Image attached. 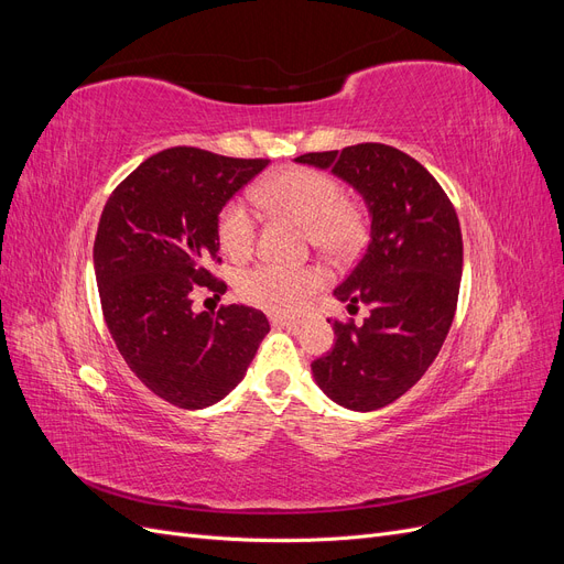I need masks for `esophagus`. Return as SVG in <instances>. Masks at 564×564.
Listing matches in <instances>:
<instances>
[{
	"mask_svg": "<svg viewBox=\"0 0 564 564\" xmlns=\"http://www.w3.org/2000/svg\"><path fill=\"white\" fill-rule=\"evenodd\" d=\"M270 322L278 324V327H289V329H299L305 322V315H270Z\"/></svg>",
	"mask_w": 564,
	"mask_h": 564,
	"instance_id": "34e87169",
	"label": "esophagus"
}]
</instances>
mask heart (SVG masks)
Segmentation results:
<instances>
[{
	"label": "heart",
	"instance_id": "heart-1",
	"mask_svg": "<svg viewBox=\"0 0 564 564\" xmlns=\"http://www.w3.org/2000/svg\"><path fill=\"white\" fill-rule=\"evenodd\" d=\"M263 209L299 220L311 242L334 259H348L365 240V218L346 202L344 183L313 166H289L253 191ZM218 242L230 259H242L256 242V218L245 199H230L218 214ZM324 284L319 268L259 263L235 280V292L253 308L292 313Z\"/></svg>",
	"mask_w": 564,
	"mask_h": 564
}]
</instances>
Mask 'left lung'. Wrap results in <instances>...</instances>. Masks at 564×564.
I'll return each instance as SVG.
<instances>
[{"label":"left lung","instance_id":"left-lung-1","mask_svg":"<svg viewBox=\"0 0 564 564\" xmlns=\"http://www.w3.org/2000/svg\"><path fill=\"white\" fill-rule=\"evenodd\" d=\"M296 162L332 169L362 193L371 240L334 296L365 324L334 319L336 344L313 373L327 395L355 412L402 398L433 365L456 313L464 240L458 216L429 169L383 143L305 152Z\"/></svg>","mask_w":564,"mask_h":564}]
</instances>
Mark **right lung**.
Here are the masks:
<instances>
[{
  "mask_svg": "<svg viewBox=\"0 0 564 564\" xmlns=\"http://www.w3.org/2000/svg\"><path fill=\"white\" fill-rule=\"evenodd\" d=\"M268 164L169 148L133 169L100 214L94 268L106 324L129 369L174 406L226 398L270 332L247 305L193 311L197 292H226L212 272L220 209Z\"/></svg>",
  "mask_w": 564,
  "mask_h": 564,
  "instance_id": "obj_1",
  "label": "right lung"
}]
</instances>
